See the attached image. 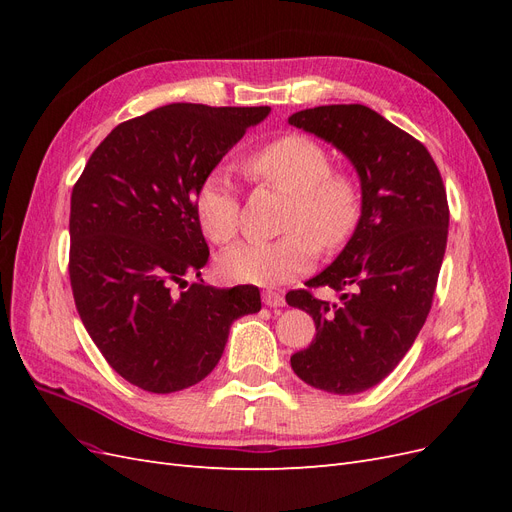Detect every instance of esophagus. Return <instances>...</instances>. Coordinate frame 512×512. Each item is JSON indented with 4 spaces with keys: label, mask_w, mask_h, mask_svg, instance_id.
Instances as JSON below:
<instances>
[{
    "label": "esophagus",
    "mask_w": 512,
    "mask_h": 512,
    "mask_svg": "<svg viewBox=\"0 0 512 512\" xmlns=\"http://www.w3.org/2000/svg\"><path fill=\"white\" fill-rule=\"evenodd\" d=\"M262 303L269 305V307H282V305H286L282 294L275 292V290H262Z\"/></svg>",
    "instance_id": "34e87169"
}]
</instances>
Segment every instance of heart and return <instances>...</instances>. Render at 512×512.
<instances>
[{"label": "heart", "mask_w": 512, "mask_h": 512, "mask_svg": "<svg viewBox=\"0 0 512 512\" xmlns=\"http://www.w3.org/2000/svg\"><path fill=\"white\" fill-rule=\"evenodd\" d=\"M260 185L286 194L282 237L232 247L220 273L232 282L273 286L305 273L322 252L344 247L363 218V188L350 170L331 168L329 149L305 134H286L254 149L243 162ZM196 220L218 245L235 241L241 226V200L226 170L213 168L194 194Z\"/></svg>", "instance_id": "obj_1"}]
</instances>
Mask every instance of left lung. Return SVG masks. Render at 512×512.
I'll list each match as a JSON object with an SVG mask.
<instances>
[{"label": "left lung", "mask_w": 512, "mask_h": 512, "mask_svg": "<svg viewBox=\"0 0 512 512\" xmlns=\"http://www.w3.org/2000/svg\"><path fill=\"white\" fill-rule=\"evenodd\" d=\"M290 126L344 151L361 177L363 218L331 267L286 301L316 322V339L290 356L314 389L352 395L376 386L423 329L448 237V200L427 147L363 104L305 108ZM343 292L339 306L312 287Z\"/></svg>", "instance_id": "obj_1"}]
</instances>
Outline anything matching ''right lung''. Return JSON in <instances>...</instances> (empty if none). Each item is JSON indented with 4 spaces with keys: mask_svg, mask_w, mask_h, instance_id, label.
Segmentation results:
<instances>
[{
    "mask_svg": "<svg viewBox=\"0 0 512 512\" xmlns=\"http://www.w3.org/2000/svg\"><path fill=\"white\" fill-rule=\"evenodd\" d=\"M269 106L168 104L119 123L70 200V284L89 337L121 378L175 393L209 376L256 286L192 284L209 247L194 194Z\"/></svg>",
    "mask_w": 512,
    "mask_h": 512,
    "instance_id": "add662e5",
    "label": "right lung"
}]
</instances>
